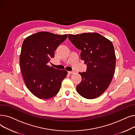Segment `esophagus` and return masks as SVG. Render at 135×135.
I'll use <instances>...</instances> for the list:
<instances>
[{"label": "esophagus", "instance_id": "esophagus-1", "mask_svg": "<svg viewBox=\"0 0 135 135\" xmlns=\"http://www.w3.org/2000/svg\"><path fill=\"white\" fill-rule=\"evenodd\" d=\"M68 73L69 74H74L75 73V72L74 71H68Z\"/></svg>", "mask_w": 135, "mask_h": 135}]
</instances>
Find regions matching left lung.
<instances>
[{
  "label": "left lung",
  "instance_id": "8db88e82",
  "mask_svg": "<svg viewBox=\"0 0 135 135\" xmlns=\"http://www.w3.org/2000/svg\"><path fill=\"white\" fill-rule=\"evenodd\" d=\"M68 38L81 50V59L87 66L86 72L79 73L82 79L76 86V91L84 98H97L107 90L114 74V46L110 40L97 33L69 34Z\"/></svg>",
  "mask_w": 135,
  "mask_h": 135
}]
</instances>
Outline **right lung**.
<instances>
[{
  "instance_id": "1",
  "label": "right lung",
  "mask_w": 135,
  "mask_h": 135,
  "mask_svg": "<svg viewBox=\"0 0 135 135\" xmlns=\"http://www.w3.org/2000/svg\"><path fill=\"white\" fill-rule=\"evenodd\" d=\"M67 35L40 32L23 41L20 57L21 73L27 88L40 99L50 98L59 92L61 83L67 74L66 70L47 65L54 52Z\"/></svg>"
}]
</instances>
